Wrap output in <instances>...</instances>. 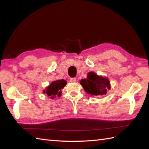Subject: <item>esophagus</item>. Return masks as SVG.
<instances>
[{
    "label": "esophagus",
    "instance_id": "34e87169",
    "mask_svg": "<svg viewBox=\"0 0 149 149\" xmlns=\"http://www.w3.org/2000/svg\"><path fill=\"white\" fill-rule=\"evenodd\" d=\"M70 81L71 83H75V81H76V79H75V78H70Z\"/></svg>",
    "mask_w": 149,
    "mask_h": 149
}]
</instances>
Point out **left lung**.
Masks as SVG:
<instances>
[{
    "label": "left lung",
    "instance_id": "1",
    "mask_svg": "<svg viewBox=\"0 0 149 149\" xmlns=\"http://www.w3.org/2000/svg\"><path fill=\"white\" fill-rule=\"evenodd\" d=\"M80 84L87 93L97 97L106 95L111 88L108 79L99 76L93 72L88 73L87 79H81Z\"/></svg>",
    "mask_w": 149,
    "mask_h": 149
}]
</instances>
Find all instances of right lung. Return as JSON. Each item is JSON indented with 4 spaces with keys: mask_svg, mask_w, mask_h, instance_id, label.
Returning a JSON list of instances; mask_svg holds the SVG:
<instances>
[{
    "mask_svg": "<svg viewBox=\"0 0 149 149\" xmlns=\"http://www.w3.org/2000/svg\"><path fill=\"white\" fill-rule=\"evenodd\" d=\"M66 81L64 79L57 80L52 82L45 90H43V93L50 97L51 99H54L56 96L60 97L61 95V90L66 84Z\"/></svg>",
    "mask_w": 149,
    "mask_h": 149,
    "instance_id": "obj_1",
    "label": "right lung"
}]
</instances>
